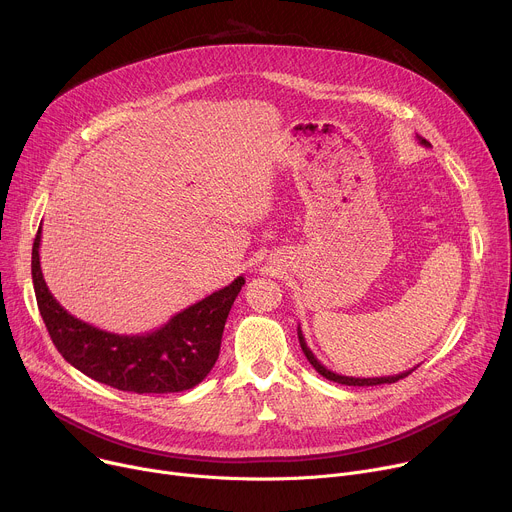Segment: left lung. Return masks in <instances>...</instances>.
<instances>
[{"label":"left lung","instance_id":"left-lung-1","mask_svg":"<svg viewBox=\"0 0 512 512\" xmlns=\"http://www.w3.org/2000/svg\"><path fill=\"white\" fill-rule=\"evenodd\" d=\"M417 139H419V143L421 145H431L427 139H423V137H419L417 135ZM298 338H300V346H302V350H304V354H306V358L310 360V364L312 367L322 375V377H326L328 381H334V383H340V385H348V387H373V385H385V383H397L399 379H405L407 375H411L413 371H415V367L413 369H409V371H405V373H399V375H391V377H369V379H362V377H346V375H338V373H334V371H330V369H326L324 364L314 356V352L308 348V344H306V338H304V334H302V328L298 326Z\"/></svg>","mask_w":512,"mask_h":512}]
</instances>
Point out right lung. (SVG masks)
Returning <instances> with one entry per match:
<instances>
[{"mask_svg":"<svg viewBox=\"0 0 512 512\" xmlns=\"http://www.w3.org/2000/svg\"><path fill=\"white\" fill-rule=\"evenodd\" d=\"M42 225L32 247V281L48 334L83 375L131 393H180L196 387L214 367L231 306L245 285L239 275L227 287L172 316L148 334H113L68 314L50 294L40 267Z\"/></svg>","mask_w":512,"mask_h":512,"instance_id":"obj_1","label":"right lung"}]
</instances>
